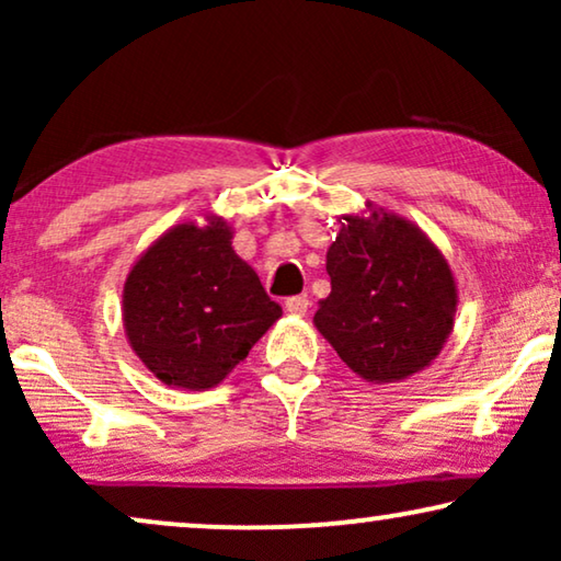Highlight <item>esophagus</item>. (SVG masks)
Listing matches in <instances>:
<instances>
[{
	"label": "esophagus",
	"mask_w": 561,
	"mask_h": 561,
	"mask_svg": "<svg viewBox=\"0 0 561 561\" xmlns=\"http://www.w3.org/2000/svg\"><path fill=\"white\" fill-rule=\"evenodd\" d=\"M309 298L306 296H290L286 298V311L294 313V317H304L306 311H309Z\"/></svg>",
	"instance_id": "34e87169"
}]
</instances>
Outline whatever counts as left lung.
Here are the masks:
<instances>
[{
    "label": "left lung",
    "mask_w": 561,
    "mask_h": 561,
    "mask_svg": "<svg viewBox=\"0 0 561 561\" xmlns=\"http://www.w3.org/2000/svg\"><path fill=\"white\" fill-rule=\"evenodd\" d=\"M327 250L332 294L313 327L367 382H401L439 357L455 329L457 280L424 229L373 202L342 214Z\"/></svg>",
    "instance_id": "1"
}]
</instances>
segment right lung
<instances>
[{
    "mask_svg": "<svg viewBox=\"0 0 561 561\" xmlns=\"http://www.w3.org/2000/svg\"><path fill=\"white\" fill-rule=\"evenodd\" d=\"M217 214L165 229L129 267L122 321L129 347L160 382L219 386L283 317L232 248Z\"/></svg>",
    "mask_w": 561,
    "mask_h": 561,
    "instance_id": "obj_1",
    "label": "right lung"
}]
</instances>
